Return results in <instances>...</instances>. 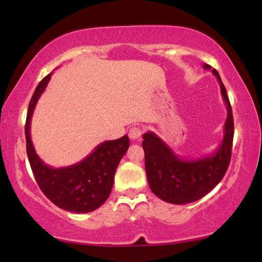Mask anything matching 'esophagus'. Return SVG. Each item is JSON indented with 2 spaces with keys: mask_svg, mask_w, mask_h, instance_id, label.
Segmentation results:
<instances>
[{
  "mask_svg": "<svg viewBox=\"0 0 262 262\" xmlns=\"http://www.w3.org/2000/svg\"><path fill=\"white\" fill-rule=\"evenodd\" d=\"M142 135H143V130L139 126L131 127L130 131H128V137L131 139H139Z\"/></svg>",
  "mask_w": 262,
  "mask_h": 262,
  "instance_id": "34e87169",
  "label": "esophagus"
}]
</instances>
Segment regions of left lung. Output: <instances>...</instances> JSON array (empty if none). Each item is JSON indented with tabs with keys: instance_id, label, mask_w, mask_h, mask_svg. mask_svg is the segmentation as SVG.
Wrapping results in <instances>:
<instances>
[{
	"instance_id": "left-lung-1",
	"label": "left lung",
	"mask_w": 262,
	"mask_h": 262,
	"mask_svg": "<svg viewBox=\"0 0 262 262\" xmlns=\"http://www.w3.org/2000/svg\"><path fill=\"white\" fill-rule=\"evenodd\" d=\"M204 68L210 69L211 67L204 64ZM212 74L220 82L228 111L223 141L212 155L193 160L181 159L154 132L143 135L146 178L154 194L163 202L177 205L195 202L216 187L227 173L231 159L234 119L220 74L214 69Z\"/></svg>"
}]
</instances>
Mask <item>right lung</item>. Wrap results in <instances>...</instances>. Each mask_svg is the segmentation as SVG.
<instances>
[{
	"mask_svg": "<svg viewBox=\"0 0 262 262\" xmlns=\"http://www.w3.org/2000/svg\"><path fill=\"white\" fill-rule=\"evenodd\" d=\"M51 75L39 82L28 106L25 125L28 161L41 192L55 205L69 212H92L108 198L116 169L127 151L130 139L125 135L119 139L103 142L81 162L69 167L52 168L42 162L31 141V119Z\"/></svg>",
	"mask_w": 262,
	"mask_h": 262,
	"instance_id": "right-lung-1",
	"label": "right lung"
}]
</instances>
